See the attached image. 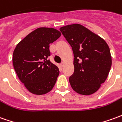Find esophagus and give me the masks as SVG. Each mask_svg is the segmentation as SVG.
Here are the masks:
<instances>
[{
	"label": "esophagus",
	"mask_w": 122,
	"mask_h": 122,
	"mask_svg": "<svg viewBox=\"0 0 122 122\" xmlns=\"http://www.w3.org/2000/svg\"><path fill=\"white\" fill-rule=\"evenodd\" d=\"M60 65H61V67H64V65H65V63H64V62H61V64H60Z\"/></svg>",
	"instance_id": "obj_1"
}]
</instances>
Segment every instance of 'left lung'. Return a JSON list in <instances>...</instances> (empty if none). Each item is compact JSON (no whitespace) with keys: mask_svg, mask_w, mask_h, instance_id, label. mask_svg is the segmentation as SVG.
Segmentation results:
<instances>
[{"mask_svg":"<svg viewBox=\"0 0 122 122\" xmlns=\"http://www.w3.org/2000/svg\"><path fill=\"white\" fill-rule=\"evenodd\" d=\"M72 47L74 73L69 77L77 93L90 95L97 92L108 77L112 65L108 44L83 25L71 24L59 29Z\"/></svg>","mask_w":122,"mask_h":122,"instance_id":"obj_1","label":"left lung"}]
</instances>
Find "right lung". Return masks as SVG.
Here are the masks:
<instances>
[{
	"instance_id": "1",
	"label": "right lung",
	"mask_w": 122,
	"mask_h": 122,
	"mask_svg": "<svg viewBox=\"0 0 122 122\" xmlns=\"http://www.w3.org/2000/svg\"><path fill=\"white\" fill-rule=\"evenodd\" d=\"M54 28H40L29 34L16 47L12 55L14 70L30 92L44 94L52 89L59 74L52 63L50 44L61 36Z\"/></svg>"
}]
</instances>
